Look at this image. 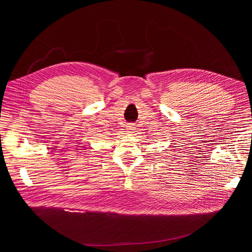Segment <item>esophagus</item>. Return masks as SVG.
Returning <instances> with one entry per match:
<instances>
[{
  "mask_svg": "<svg viewBox=\"0 0 252 252\" xmlns=\"http://www.w3.org/2000/svg\"><path fill=\"white\" fill-rule=\"evenodd\" d=\"M134 128H135V127H134V126H133L132 124H129V125L127 126V131H128V132H130V133H131V132H133V130H134Z\"/></svg>",
  "mask_w": 252,
  "mask_h": 252,
  "instance_id": "34e87169",
  "label": "esophagus"
}]
</instances>
